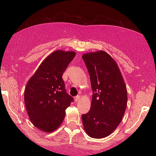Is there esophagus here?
Segmentation results:
<instances>
[{
  "label": "esophagus",
  "instance_id": "34e87169",
  "mask_svg": "<svg viewBox=\"0 0 156 156\" xmlns=\"http://www.w3.org/2000/svg\"><path fill=\"white\" fill-rule=\"evenodd\" d=\"M79 99H80V96H76L74 97V100H75L76 102H78Z\"/></svg>",
  "mask_w": 156,
  "mask_h": 156
}]
</instances>
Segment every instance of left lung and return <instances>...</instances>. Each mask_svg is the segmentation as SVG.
<instances>
[{
  "label": "left lung",
  "mask_w": 156,
  "mask_h": 156,
  "mask_svg": "<svg viewBox=\"0 0 156 156\" xmlns=\"http://www.w3.org/2000/svg\"><path fill=\"white\" fill-rule=\"evenodd\" d=\"M83 59L93 90L89 112L82 115L89 136L102 138L119 125L127 105V91L117 63L104 51L84 54Z\"/></svg>",
  "instance_id": "8db88e82"
}]
</instances>
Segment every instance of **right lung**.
Returning a JSON list of instances; mask_svg holds the SVG:
<instances>
[{"instance_id":"obj_1","label":"right lung","mask_w":156,"mask_h":156,"mask_svg":"<svg viewBox=\"0 0 156 156\" xmlns=\"http://www.w3.org/2000/svg\"><path fill=\"white\" fill-rule=\"evenodd\" d=\"M76 56L74 51H55L44 59L26 84L24 100L31 123L44 132H53L65 117L73 98L62 76Z\"/></svg>"}]
</instances>
